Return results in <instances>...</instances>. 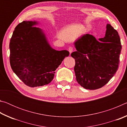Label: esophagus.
Wrapping results in <instances>:
<instances>
[{
	"instance_id": "obj_1",
	"label": "esophagus",
	"mask_w": 127,
	"mask_h": 127,
	"mask_svg": "<svg viewBox=\"0 0 127 127\" xmlns=\"http://www.w3.org/2000/svg\"><path fill=\"white\" fill-rule=\"evenodd\" d=\"M74 50V48L73 46H69L68 48V51L70 54H71Z\"/></svg>"
}]
</instances>
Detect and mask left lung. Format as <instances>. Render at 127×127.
<instances>
[{
	"label": "left lung",
	"mask_w": 127,
	"mask_h": 127,
	"mask_svg": "<svg viewBox=\"0 0 127 127\" xmlns=\"http://www.w3.org/2000/svg\"><path fill=\"white\" fill-rule=\"evenodd\" d=\"M98 41L86 34L74 42L77 51L71 54L75 59L76 80L86 89L96 90L105 86L117 72L122 50L119 34L110 24L105 36Z\"/></svg>",
	"instance_id": "8db88e82"
}]
</instances>
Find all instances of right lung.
Here are the masks:
<instances>
[{"mask_svg": "<svg viewBox=\"0 0 127 127\" xmlns=\"http://www.w3.org/2000/svg\"><path fill=\"white\" fill-rule=\"evenodd\" d=\"M37 23L27 21L19 23L9 43L10 64L13 71L31 87L50 83L55 70L64 58L69 55L66 50L51 48L42 30L34 27Z\"/></svg>", "mask_w": 127, "mask_h": 127, "instance_id": "obj_1", "label": "right lung"}]
</instances>
